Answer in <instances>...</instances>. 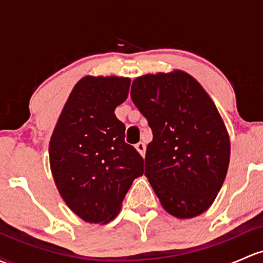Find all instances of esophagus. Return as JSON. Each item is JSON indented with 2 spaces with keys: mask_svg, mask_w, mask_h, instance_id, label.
Instances as JSON below:
<instances>
[{
  "mask_svg": "<svg viewBox=\"0 0 263 263\" xmlns=\"http://www.w3.org/2000/svg\"><path fill=\"white\" fill-rule=\"evenodd\" d=\"M135 147H136V150L139 151V154L141 155V156H145V153H146V146H145V143L143 142H139V143H136V145H135Z\"/></svg>",
  "mask_w": 263,
  "mask_h": 263,
  "instance_id": "34e87169",
  "label": "esophagus"
}]
</instances>
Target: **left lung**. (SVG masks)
Masks as SVG:
<instances>
[{"mask_svg": "<svg viewBox=\"0 0 263 263\" xmlns=\"http://www.w3.org/2000/svg\"><path fill=\"white\" fill-rule=\"evenodd\" d=\"M131 99L153 129L145 176L162 208L179 219L200 215L217 198L231 156L228 131L214 102L180 69L137 77Z\"/></svg>", "mask_w": 263, "mask_h": 263, "instance_id": "1", "label": "left lung"}]
</instances>
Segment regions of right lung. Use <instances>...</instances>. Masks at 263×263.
Here are the masks:
<instances>
[{
	"instance_id": "add662e5",
	"label": "right lung",
	"mask_w": 263,
	"mask_h": 263,
	"mask_svg": "<svg viewBox=\"0 0 263 263\" xmlns=\"http://www.w3.org/2000/svg\"><path fill=\"white\" fill-rule=\"evenodd\" d=\"M131 79L85 76L66 99L49 142V160L60 197L87 223L107 224L124 195L143 174V160L124 142V124L115 116Z\"/></svg>"
}]
</instances>
